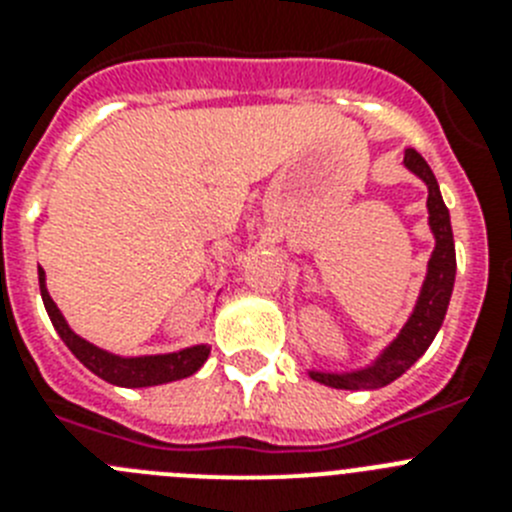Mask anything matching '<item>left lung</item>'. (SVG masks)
<instances>
[{"label": "left lung", "instance_id": "left-lung-1", "mask_svg": "<svg viewBox=\"0 0 512 512\" xmlns=\"http://www.w3.org/2000/svg\"><path fill=\"white\" fill-rule=\"evenodd\" d=\"M405 166L428 184V212H431L428 223H431L433 235H436V251L428 261V277H425L418 305H415L410 320L400 330V336L392 341V346L374 361V366L351 374L310 372L312 379H318L328 387H336V390H377V387H384V384L402 377L425 354V348L431 346L443 323L446 307H449L456 277V251L449 207L443 205L431 166L425 164V158L415 148L405 151Z\"/></svg>", "mask_w": 512, "mask_h": 512}]
</instances>
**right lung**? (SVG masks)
Returning <instances> with one entry per match:
<instances>
[{
	"mask_svg": "<svg viewBox=\"0 0 512 512\" xmlns=\"http://www.w3.org/2000/svg\"><path fill=\"white\" fill-rule=\"evenodd\" d=\"M40 279V297H43V305L48 310V318H51L53 328L58 330V336L63 338V343L71 348V354L87 366L89 372L97 374L104 382L117 384V387H153V384L174 382V379L192 377L197 369L207 361L210 356V346H192L184 348V351H176V354H161V356H135V359H120V356H112L102 348L92 346L89 341L79 338L74 330L66 325L63 315L58 312L56 302L51 300L48 289H45V271H38Z\"/></svg>",
	"mask_w": 512,
	"mask_h": 512,
	"instance_id": "add662e5",
	"label": "right lung"
}]
</instances>
